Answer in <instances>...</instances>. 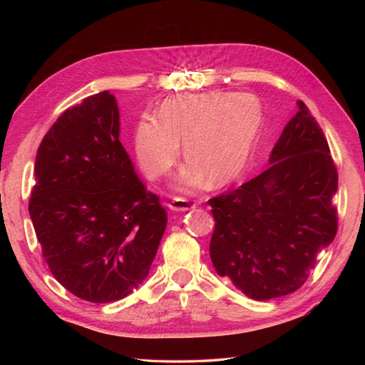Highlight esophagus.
I'll return each mask as SVG.
<instances>
[{
	"instance_id": "34e87169",
	"label": "esophagus",
	"mask_w": 365,
	"mask_h": 365,
	"mask_svg": "<svg viewBox=\"0 0 365 365\" xmlns=\"http://www.w3.org/2000/svg\"><path fill=\"white\" fill-rule=\"evenodd\" d=\"M169 208L173 212H187V210L195 208V202L185 200V197H173L169 204Z\"/></svg>"
}]
</instances>
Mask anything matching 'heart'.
<instances>
[{
	"mask_svg": "<svg viewBox=\"0 0 365 365\" xmlns=\"http://www.w3.org/2000/svg\"><path fill=\"white\" fill-rule=\"evenodd\" d=\"M263 106L251 93L207 91L164 101L160 117L143 115L134 146L141 169L150 178L169 172L180 157L190 158L176 184L192 189L233 182L245 170L263 128Z\"/></svg>",
	"mask_w": 365,
	"mask_h": 365,
	"instance_id": "b5f03b06",
	"label": "heart"
}]
</instances>
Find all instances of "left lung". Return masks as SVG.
Returning <instances> with one entry per match:
<instances>
[{"label":"left lung","mask_w":365,"mask_h":365,"mask_svg":"<svg viewBox=\"0 0 365 365\" xmlns=\"http://www.w3.org/2000/svg\"><path fill=\"white\" fill-rule=\"evenodd\" d=\"M268 169L208 201L215 217L210 257L252 300L297 291L318 252L335 239L338 173L323 129L298 101Z\"/></svg>","instance_id":"left-lung-1"}]
</instances>
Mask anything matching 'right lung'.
I'll return each mask as SVG.
<instances>
[{"label": "right lung", "instance_id": "obj_1", "mask_svg": "<svg viewBox=\"0 0 365 365\" xmlns=\"http://www.w3.org/2000/svg\"><path fill=\"white\" fill-rule=\"evenodd\" d=\"M29 213L51 274L76 297L117 302L145 282L168 213L120 143L114 94L86 97L47 132Z\"/></svg>", "mask_w": 365, "mask_h": 365}]
</instances>
